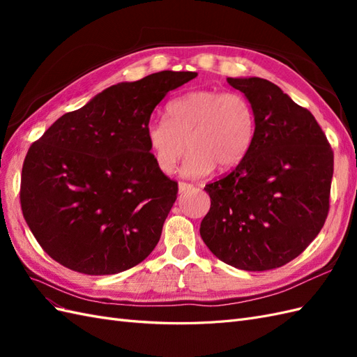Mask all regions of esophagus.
I'll use <instances>...</instances> for the list:
<instances>
[{
  "instance_id": "34e87169",
  "label": "esophagus",
  "mask_w": 357,
  "mask_h": 357,
  "mask_svg": "<svg viewBox=\"0 0 357 357\" xmlns=\"http://www.w3.org/2000/svg\"><path fill=\"white\" fill-rule=\"evenodd\" d=\"M193 185H190V183H186V181H178V192H186L189 189H192Z\"/></svg>"
}]
</instances>
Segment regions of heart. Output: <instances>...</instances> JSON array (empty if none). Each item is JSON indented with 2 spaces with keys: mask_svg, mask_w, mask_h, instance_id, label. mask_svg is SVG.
Here are the masks:
<instances>
[{
  "mask_svg": "<svg viewBox=\"0 0 357 357\" xmlns=\"http://www.w3.org/2000/svg\"><path fill=\"white\" fill-rule=\"evenodd\" d=\"M146 143L162 174L174 171L186 147L181 174L207 176L215 167L240 164L256 135V112L245 95L211 89L193 91L168 102L165 119L146 126Z\"/></svg>",
  "mask_w": 357,
  "mask_h": 357,
  "instance_id": "b5f03b06",
  "label": "heart"
}]
</instances>
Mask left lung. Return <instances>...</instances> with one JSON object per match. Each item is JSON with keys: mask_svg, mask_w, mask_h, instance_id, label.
Instances as JSON below:
<instances>
[{"mask_svg": "<svg viewBox=\"0 0 357 357\" xmlns=\"http://www.w3.org/2000/svg\"><path fill=\"white\" fill-rule=\"evenodd\" d=\"M226 82L253 104L256 135L238 165L205 185L211 207L199 232L222 262L266 271L294 261L325 225L333 152L314 116L277 84Z\"/></svg>", "mask_w": 357, "mask_h": 357, "instance_id": "8db88e82", "label": "left lung"}]
</instances>
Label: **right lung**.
Returning a JSON list of instances; mask_svg holds the SVG:
<instances>
[{"label":"right lung","mask_w":357,"mask_h":357,"mask_svg":"<svg viewBox=\"0 0 357 357\" xmlns=\"http://www.w3.org/2000/svg\"><path fill=\"white\" fill-rule=\"evenodd\" d=\"M197 75L160 71L110 86L31 144L20 207L53 261L109 275L152 253L178 186L155 167L146 126L165 95Z\"/></svg>","instance_id":"add662e5"}]
</instances>
